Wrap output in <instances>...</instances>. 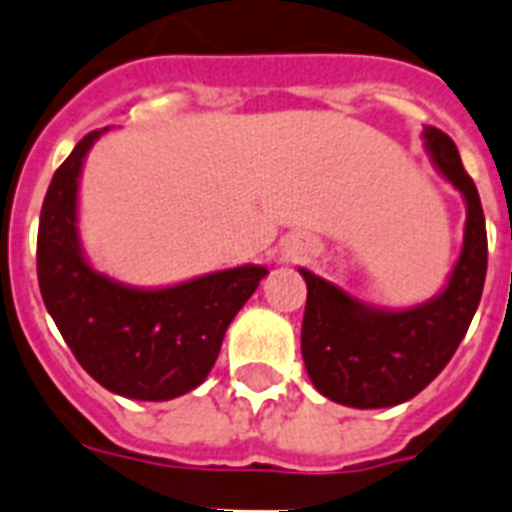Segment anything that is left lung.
<instances>
[{"label":"left lung","instance_id":"8db88e82","mask_svg":"<svg viewBox=\"0 0 512 512\" xmlns=\"http://www.w3.org/2000/svg\"><path fill=\"white\" fill-rule=\"evenodd\" d=\"M434 168L465 199L463 249L447 284L421 305L386 310L299 268L307 284L302 360L323 397L373 410L413 400L450 363L479 307L486 278V223L476 184L458 147L439 128H423Z\"/></svg>","mask_w":512,"mask_h":512}]
</instances>
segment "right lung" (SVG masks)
<instances>
[{
    "instance_id": "add662e5",
    "label": "right lung",
    "mask_w": 512,
    "mask_h": 512,
    "mask_svg": "<svg viewBox=\"0 0 512 512\" xmlns=\"http://www.w3.org/2000/svg\"><path fill=\"white\" fill-rule=\"evenodd\" d=\"M107 128L83 136L49 184L36 270L44 305L81 368L128 400L165 402L213 371L226 328L260 286L265 265H239L173 286L141 289L99 273L78 234L83 160Z\"/></svg>"
}]
</instances>
